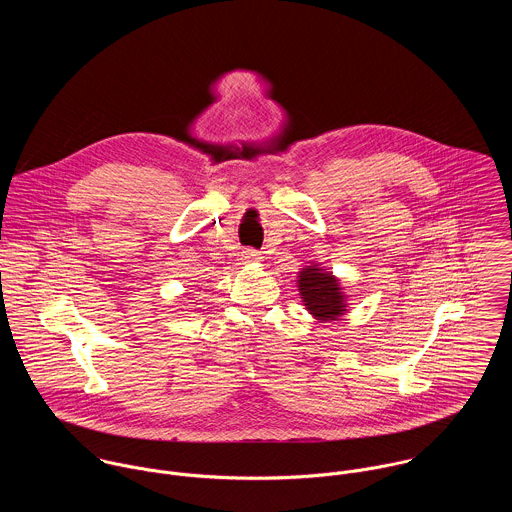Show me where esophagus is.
I'll list each match as a JSON object with an SVG mask.
<instances>
[{"label": "esophagus", "mask_w": 512, "mask_h": 512, "mask_svg": "<svg viewBox=\"0 0 512 512\" xmlns=\"http://www.w3.org/2000/svg\"><path fill=\"white\" fill-rule=\"evenodd\" d=\"M242 254H244V260H246V262H260V260H262L260 252H258V250H252V248L244 250Z\"/></svg>", "instance_id": "esophagus-1"}]
</instances>
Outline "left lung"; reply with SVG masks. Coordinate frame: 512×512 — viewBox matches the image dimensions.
<instances>
[{
	"instance_id": "obj_1",
	"label": "left lung",
	"mask_w": 512,
	"mask_h": 512,
	"mask_svg": "<svg viewBox=\"0 0 512 512\" xmlns=\"http://www.w3.org/2000/svg\"><path fill=\"white\" fill-rule=\"evenodd\" d=\"M297 288L305 309L319 321H335L347 311V297L339 280L319 264L305 266L299 272Z\"/></svg>"
}]
</instances>
